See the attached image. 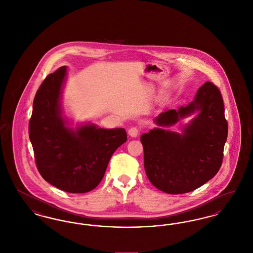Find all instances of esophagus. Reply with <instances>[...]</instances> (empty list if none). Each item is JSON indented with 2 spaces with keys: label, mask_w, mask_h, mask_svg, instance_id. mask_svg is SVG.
Wrapping results in <instances>:
<instances>
[{
  "label": "esophagus",
  "mask_w": 253,
  "mask_h": 253,
  "mask_svg": "<svg viewBox=\"0 0 253 253\" xmlns=\"http://www.w3.org/2000/svg\"><path fill=\"white\" fill-rule=\"evenodd\" d=\"M128 133H129V135L132 136V137H136V136L138 135V133H139V130H138L136 127H132L131 129H129Z\"/></svg>",
  "instance_id": "obj_1"
}]
</instances>
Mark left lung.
Returning <instances> with one entry per match:
<instances>
[{"instance_id": "1", "label": "left lung", "mask_w": 253, "mask_h": 253, "mask_svg": "<svg viewBox=\"0 0 253 253\" xmlns=\"http://www.w3.org/2000/svg\"><path fill=\"white\" fill-rule=\"evenodd\" d=\"M195 112L190 124L176 133L165 129ZM157 128L140 136L144 168L158 190L178 194L194 191L211 180L222 165L228 122L219 89L211 82L202 85L193 101L178 110L159 114Z\"/></svg>"}]
</instances>
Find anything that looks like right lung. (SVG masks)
<instances>
[{
	"label": "right lung",
	"instance_id": "1",
	"mask_svg": "<svg viewBox=\"0 0 253 253\" xmlns=\"http://www.w3.org/2000/svg\"><path fill=\"white\" fill-rule=\"evenodd\" d=\"M67 67L49 74L37 91L29 138L41 175L71 193H88L102 180L110 158L126 142L123 128L102 129L94 123L69 127L61 107Z\"/></svg>",
	"mask_w": 253,
	"mask_h": 253
}]
</instances>
